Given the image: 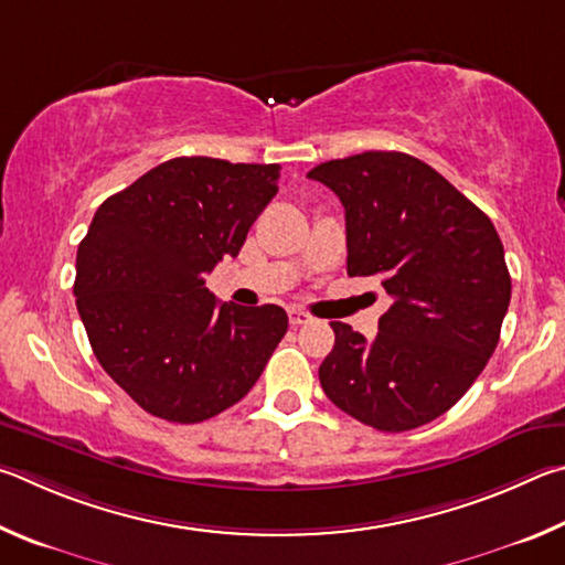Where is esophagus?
Segmentation results:
<instances>
[{
	"label": "esophagus",
	"mask_w": 565,
	"mask_h": 565,
	"mask_svg": "<svg viewBox=\"0 0 565 565\" xmlns=\"http://www.w3.org/2000/svg\"><path fill=\"white\" fill-rule=\"evenodd\" d=\"M288 315H290V324H292V328H300V324H308V322L312 320V315L300 310V308H292Z\"/></svg>",
	"instance_id": "1"
}]
</instances>
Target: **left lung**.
<instances>
[{"mask_svg":"<svg viewBox=\"0 0 565 565\" xmlns=\"http://www.w3.org/2000/svg\"><path fill=\"white\" fill-rule=\"evenodd\" d=\"M308 175L344 205L348 275L377 277L392 298L370 342L330 322L322 390L380 431L429 424L467 394L499 344L511 275L497 227L409 153L364 151Z\"/></svg>","mask_w":565,"mask_h":565,"instance_id":"8db88e82","label":"left lung"}]
</instances>
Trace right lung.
<instances>
[{
  "mask_svg": "<svg viewBox=\"0 0 565 565\" xmlns=\"http://www.w3.org/2000/svg\"><path fill=\"white\" fill-rule=\"evenodd\" d=\"M277 178V163L171 158L106 198L78 243L74 295L92 350L153 417L195 424L233 407L288 332L277 305H221L205 288Z\"/></svg>",
  "mask_w": 565,
  "mask_h": 565,
  "instance_id": "right-lung-1",
  "label": "right lung"
}]
</instances>
